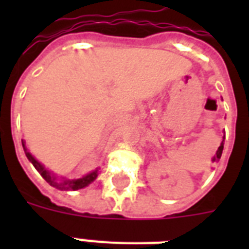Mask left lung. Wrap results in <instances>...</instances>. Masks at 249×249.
Segmentation results:
<instances>
[{
	"label": "left lung",
	"mask_w": 249,
	"mask_h": 249,
	"mask_svg": "<svg viewBox=\"0 0 249 249\" xmlns=\"http://www.w3.org/2000/svg\"><path fill=\"white\" fill-rule=\"evenodd\" d=\"M224 142H225V138L222 140V142H221L220 147H218V150H217L216 155H214V158L212 159V161H216V160H220L221 159V155H222V150H224Z\"/></svg>",
	"instance_id": "obj_1"
}]
</instances>
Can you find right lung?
<instances>
[{
  "mask_svg": "<svg viewBox=\"0 0 249 249\" xmlns=\"http://www.w3.org/2000/svg\"><path fill=\"white\" fill-rule=\"evenodd\" d=\"M21 144H23V148H24L25 156H27L29 161L33 164V166L36 168L37 172L42 176V178H44L45 181L49 182V183H50L53 187H55V189L62 190V191H70V190L75 191V190L84 189L85 186L91 183V182L98 177V169H95L94 172H91V173L86 174V176H84V177L81 178H77V179H66V178H63V181L58 182L56 181V177H54V176H53V174L50 173V172H49V170L46 169L42 164L38 163V161H37V160L35 159L31 154H29L27 147H25L24 141H21Z\"/></svg>",
  "mask_w": 249,
  "mask_h": 249,
  "instance_id": "add662e5",
  "label": "right lung"
}]
</instances>
